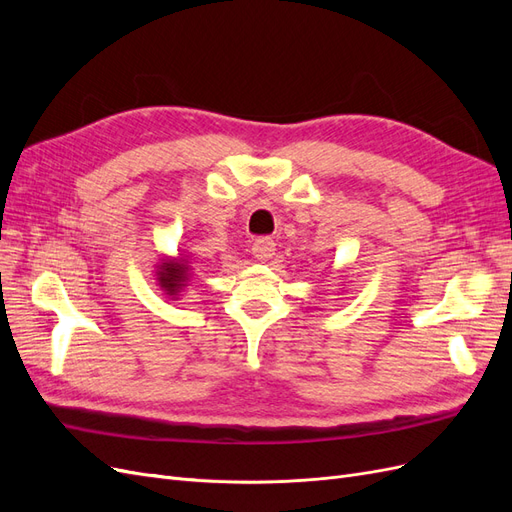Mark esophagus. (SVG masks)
<instances>
[{
    "mask_svg": "<svg viewBox=\"0 0 512 512\" xmlns=\"http://www.w3.org/2000/svg\"><path fill=\"white\" fill-rule=\"evenodd\" d=\"M252 254L258 260H269L275 254V243L271 237H258L252 245Z\"/></svg>",
    "mask_w": 512,
    "mask_h": 512,
    "instance_id": "34e87169",
    "label": "esophagus"
}]
</instances>
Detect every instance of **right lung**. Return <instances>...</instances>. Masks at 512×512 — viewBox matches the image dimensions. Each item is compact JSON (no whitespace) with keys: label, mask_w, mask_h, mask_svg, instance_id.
<instances>
[{"label":"right lung","mask_w":512,"mask_h":512,"mask_svg":"<svg viewBox=\"0 0 512 512\" xmlns=\"http://www.w3.org/2000/svg\"><path fill=\"white\" fill-rule=\"evenodd\" d=\"M160 269V286L168 290V294H177L185 282V277H188V267L183 262H162Z\"/></svg>","instance_id":"right-lung-1"}]
</instances>
